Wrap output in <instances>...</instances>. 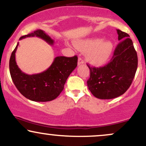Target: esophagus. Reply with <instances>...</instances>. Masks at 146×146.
Listing matches in <instances>:
<instances>
[{"mask_svg": "<svg viewBox=\"0 0 146 146\" xmlns=\"http://www.w3.org/2000/svg\"><path fill=\"white\" fill-rule=\"evenodd\" d=\"M84 63V60L82 58H78V65H80V64H82Z\"/></svg>", "mask_w": 146, "mask_h": 146, "instance_id": "34e87169", "label": "esophagus"}]
</instances>
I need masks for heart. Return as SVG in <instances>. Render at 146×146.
I'll return each instance as SVG.
<instances>
[{"label": "heart", "instance_id": "obj_1", "mask_svg": "<svg viewBox=\"0 0 146 146\" xmlns=\"http://www.w3.org/2000/svg\"><path fill=\"white\" fill-rule=\"evenodd\" d=\"M78 49L86 51V59L92 65L100 66L108 61L113 51V44L110 41H102L100 38H88L77 42Z\"/></svg>", "mask_w": 146, "mask_h": 146}]
</instances>
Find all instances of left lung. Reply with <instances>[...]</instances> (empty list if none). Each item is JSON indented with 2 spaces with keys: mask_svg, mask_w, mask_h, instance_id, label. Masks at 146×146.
<instances>
[{
  "mask_svg": "<svg viewBox=\"0 0 146 146\" xmlns=\"http://www.w3.org/2000/svg\"><path fill=\"white\" fill-rule=\"evenodd\" d=\"M119 42L110 62L102 67H91L87 81L88 89L95 98L113 99L128 89L136 73L138 58L132 40L128 33L117 29Z\"/></svg>",
  "mask_w": 146,
  "mask_h": 146,
  "instance_id": "1",
  "label": "left lung"
}]
</instances>
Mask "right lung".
I'll return each instance as SVG.
<instances>
[{"instance_id": "add662e5", "label": "right lung", "mask_w": 146, "mask_h": 146, "mask_svg": "<svg viewBox=\"0 0 146 146\" xmlns=\"http://www.w3.org/2000/svg\"><path fill=\"white\" fill-rule=\"evenodd\" d=\"M38 37L48 44L54 41L41 29L21 37ZM18 43L11 53L9 60V71L11 79L17 89L23 96L34 102H49L55 100L64 89V84L72 71L78 65V57L58 56L46 71L40 73L28 75L18 68L15 58Z\"/></svg>"}]
</instances>
